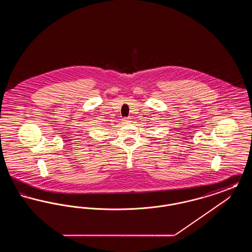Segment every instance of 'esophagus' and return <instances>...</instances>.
<instances>
[{"label":"esophagus","mask_w":252,"mask_h":252,"mask_svg":"<svg viewBox=\"0 0 252 252\" xmlns=\"http://www.w3.org/2000/svg\"><path fill=\"white\" fill-rule=\"evenodd\" d=\"M123 122H124L125 124H129V123L131 122V119H130V118H128V117H126V118H124V119H123Z\"/></svg>","instance_id":"1"}]
</instances>
